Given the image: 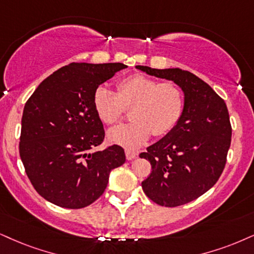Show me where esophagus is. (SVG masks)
<instances>
[{
    "label": "esophagus",
    "instance_id": "34e87169",
    "mask_svg": "<svg viewBox=\"0 0 254 254\" xmlns=\"http://www.w3.org/2000/svg\"><path fill=\"white\" fill-rule=\"evenodd\" d=\"M137 156V152L130 151V149H126V158L127 160H134Z\"/></svg>",
    "mask_w": 254,
    "mask_h": 254
}]
</instances>
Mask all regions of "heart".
<instances>
[{"label":"heart","mask_w":254,"mask_h":254,"mask_svg":"<svg viewBox=\"0 0 254 254\" xmlns=\"http://www.w3.org/2000/svg\"><path fill=\"white\" fill-rule=\"evenodd\" d=\"M94 109L106 125H115L130 108L132 121L113 128L108 140L126 148H137L153 134L164 136L180 121L185 94L174 82H160L143 74H133L118 82V93L100 86L94 92Z\"/></svg>","instance_id":"b5f03b06"}]
</instances>
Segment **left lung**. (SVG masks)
<instances>
[{"label": "left lung", "mask_w": 254, "mask_h": 254, "mask_svg": "<svg viewBox=\"0 0 254 254\" xmlns=\"http://www.w3.org/2000/svg\"><path fill=\"white\" fill-rule=\"evenodd\" d=\"M136 68L173 81L185 93V109L177 126L140 154L152 165L151 174L141 184L146 195L166 207L185 205L213 187L226 165L232 136L226 103L187 70Z\"/></svg>", "instance_id": "8db88e82"}]
</instances>
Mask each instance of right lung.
Listing matches in <instances>:
<instances>
[{"label": "right lung", "mask_w": 254, "mask_h": 254, "mask_svg": "<svg viewBox=\"0 0 254 254\" xmlns=\"http://www.w3.org/2000/svg\"><path fill=\"white\" fill-rule=\"evenodd\" d=\"M125 68L73 62L43 80L24 105L21 160L34 189L49 202L89 206L105 192L112 170L126 161L118 145L95 151L105 129L93 103L100 84Z\"/></svg>", "instance_id": "right-lung-1"}]
</instances>
